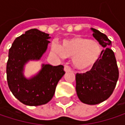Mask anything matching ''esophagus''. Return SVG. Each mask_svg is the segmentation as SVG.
Wrapping results in <instances>:
<instances>
[{
    "instance_id": "34e87169",
    "label": "esophagus",
    "mask_w": 125,
    "mask_h": 125,
    "mask_svg": "<svg viewBox=\"0 0 125 125\" xmlns=\"http://www.w3.org/2000/svg\"><path fill=\"white\" fill-rule=\"evenodd\" d=\"M63 70H64L65 72H69V71H71V68H70L69 66L65 65V66H64V68H63Z\"/></svg>"
}]
</instances>
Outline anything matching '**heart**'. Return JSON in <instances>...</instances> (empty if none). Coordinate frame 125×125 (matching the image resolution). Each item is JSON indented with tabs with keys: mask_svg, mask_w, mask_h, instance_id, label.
<instances>
[{
	"mask_svg": "<svg viewBox=\"0 0 125 125\" xmlns=\"http://www.w3.org/2000/svg\"><path fill=\"white\" fill-rule=\"evenodd\" d=\"M52 51L62 58L72 57L73 66L79 70L92 67L101 54V47L98 42L81 37L64 40L61 47L53 44Z\"/></svg>",
	"mask_w": 125,
	"mask_h": 125,
	"instance_id": "b5f03b06",
	"label": "heart"
}]
</instances>
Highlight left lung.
Returning <instances> with one entry per match:
<instances>
[{
	"instance_id": "1",
	"label": "left lung",
	"mask_w": 125,
	"mask_h": 125,
	"mask_svg": "<svg viewBox=\"0 0 125 125\" xmlns=\"http://www.w3.org/2000/svg\"><path fill=\"white\" fill-rule=\"evenodd\" d=\"M93 37L105 48L98 62L85 73L76 74V92L81 102L95 105L108 99L112 94L119 78L114 53L110 48L111 40L100 31L93 29Z\"/></svg>"
}]
</instances>
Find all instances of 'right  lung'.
Returning <instances> with one entry per match:
<instances>
[{"label": "right lung", "mask_w": 125, "mask_h": 125, "mask_svg": "<svg viewBox=\"0 0 125 125\" xmlns=\"http://www.w3.org/2000/svg\"><path fill=\"white\" fill-rule=\"evenodd\" d=\"M50 38L48 34L32 29L16 38L9 49L8 85L13 95L25 105L40 106L49 102L65 74L62 65L42 63L36 74L30 78L24 74L25 65L30 61H39L45 53Z\"/></svg>", "instance_id": "right-lung-1"}]
</instances>
